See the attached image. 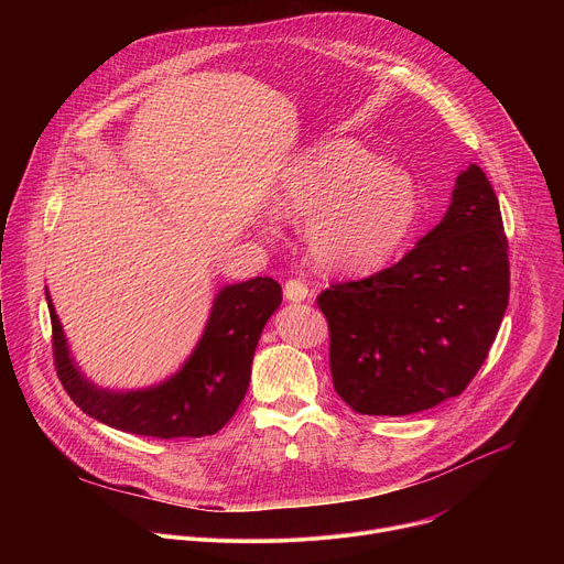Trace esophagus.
Returning <instances> with one entry per match:
<instances>
[{"mask_svg": "<svg viewBox=\"0 0 564 564\" xmlns=\"http://www.w3.org/2000/svg\"><path fill=\"white\" fill-rule=\"evenodd\" d=\"M283 292H285V299L292 301V303H301V301L312 299V290H307V285L301 283V281H296V279H290V281L285 283Z\"/></svg>", "mask_w": 564, "mask_h": 564, "instance_id": "1", "label": "esophagus"}]
</instances>
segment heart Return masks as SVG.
Here are the masks:
<instances>
[{
    "label": "heart",
    "instance_id": "obj_1",
    "mask_svg": "<svg viewBox=\"0 0 564 564\" xmlns=\"http://www.w3.org/2000/svg\"><path fill=\"white\" fill-rule=\"evenodd\" d=\"M272 214L305 218L312 261L328 272L364 274L386 263L413 227L417 192L409 174L350 138L301 151L272 198Z\"/></svg>",
    "mask_w": 564,
    "mask_h": 564
}]
</instances>
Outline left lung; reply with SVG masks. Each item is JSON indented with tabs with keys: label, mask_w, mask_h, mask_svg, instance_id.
Listing matches in <instances>:
<instances>
[{
	"label": "left lung",
	"mask_w": 564,
	"mask_h": 564,
	"mask_svg": "<svg viewBox=\"0 0 564 564\" xmlns=\"http://www.w3.org/2000/svg\"><path fill=\"white\" fill-rule=\"evenodd\" d=\"M498 196L477 165L457 178L444 218L399 263L330 285L337 394L361 415H413L457 397L485 364L509 305Z\"/></svg>",
	"instance_id": "1"
}]
</instances>
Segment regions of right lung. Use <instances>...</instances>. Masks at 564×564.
I'll return each mask as SVG.
<instances>
[{
	"label": "right lung",
	"mask_w": 564,
	"mask_h": 564,
	"mask_svg": "<svg viewBox=\"0 0 564 564\" xmlns=\"http://www.w3.org/2000/svg\"><path fill=\"white\" fill-rule=\"evenodd\" d=\"M44 290L57 377L79 411L116 431L160 440L214 435L231 420L248 392L261 333L283 301L281 285L270 276L223 285L198 344L174 375L153 386L113 390L77 366Z\"/></svg>",
	"instance_id": "add662e5"
}]
</instances>
